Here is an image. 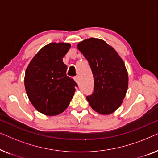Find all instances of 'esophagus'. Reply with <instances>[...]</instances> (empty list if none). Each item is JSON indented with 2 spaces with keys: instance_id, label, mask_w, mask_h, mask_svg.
<instances>
[{
  "instance_id": "34e87169",
  "label": "esophagus",
  "mask_w": 158,
  "mask_h": 158,
  "mask_svg": "<svg viewBox=\"0 0 158 158\" xmlns=\"http://www.w3.org/2000/svg\"><path fill=\"white\" fill-rule=\"evenodd\" d=\"M74 80H75V81L76 82V83L78 84L79 83V81H80V78H79V77L78 76H76V77H74Z\"/></svg>"
}]
</instances>
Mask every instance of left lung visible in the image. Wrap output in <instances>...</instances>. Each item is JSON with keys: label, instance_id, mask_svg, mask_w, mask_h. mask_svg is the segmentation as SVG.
Masks as SVG:
<instances>
[{"label": "left lung", "instance_id": "1", "mask_svg": "<svg viewBox=\"0 0 158 158\" xmlns=\"http://www.w3.org/2000/svg\"><path fill=\"white\" fill-rule=\"evenodd\" d=\"M77 47L87 59L94 75V93L86 97L90 107L103 115L114 113L122 105L128 88V73L124 61L101 39H87Z\"/></svg>", "mask_w": 158, "mask_h": 158}]
</instances>
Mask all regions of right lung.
<instances>
[{
    "instance_id": "right-lung-1",
    "label": "right lung",
    "mask_w": 158,
    "mask_h": 158,
    "mask_svg": "<svg viewBox=\"0 0 158 158\" xmlns=\"http://www.w3.org/2000/svg\"><path fill=\"white\" fill-rule=\"evenodd\" d=\"M70 48L69 43H49L36 54L26 70V92L34 107L44 115L62 113L74 96L77 83L67 76L68 67L62 61Z\"/></svg>"
}]
</instances>
